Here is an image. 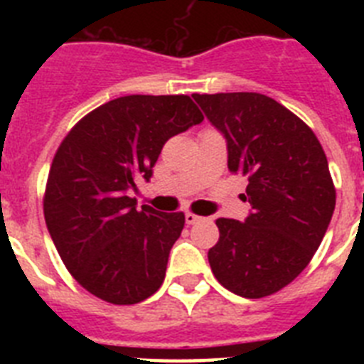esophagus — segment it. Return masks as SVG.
Returning <instances> with one entry per match:
<instances>
[{
	"mask_svg": "<svg viewBox=\"0 0 364 364\" xmlns=\"http://www.w3.org/2000/svg\"><path fill=\"white\" fill-rule=\"evenodd\" d=\"M198 220H200V217H198V215L186 213V224H189V226H191V224H197Z\"/></svg>",
	"mask_w": 364,
	"mask_h": 364,
	"instance_id": "34e87169",
	"label": "esophagus"
}]
</instances>
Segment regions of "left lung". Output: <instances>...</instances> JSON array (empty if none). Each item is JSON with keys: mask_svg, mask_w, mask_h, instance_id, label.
I'll use <instances>...</instances> for the list:
<instances>
[{"mask_svg": "<svg viewBox=\"0 0 364 364\" xmlns=\"http://www.w3.org/2000/svg\"><path fill=\"white\" fill-rule=\"evenodd\" d=\"M226 138L228 169L247 176L244 222L218 218L208 252L226 290L246 299L272 295L306 268L336 210L328 160L314 131L259 92L193 95Z\"/></svg>", "mask_w": 364, "mask_h": 364, "instance_id": "1", "label": "left lung"}]
</instances>
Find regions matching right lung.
Listing matches in <instances>:
<instances>
[{"instance_id":"add662e5","label":"right lung","mask_w":364,"mask_h":364,"mask_svg":"<svg viewBox=\"0 0 364 364\" xmlns=\"http://www.w3.org/2000/svg\"><path fill=\"white\" fill-rule=\"evenodd\" d=\"M204 120L189 96L131 95L100 105L58 147L45 189L47 230L63 264L102 301L136 304L162 286L184 213L136 210L164 144Z\"/></svg>"}]
</instances>
